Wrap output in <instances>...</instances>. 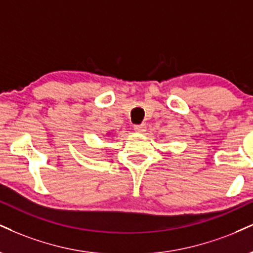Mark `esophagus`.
Returning a JSON list of instances; mask_svg holds the SVG:
<instances>
[{
	"mask_svg": "<svg viewBox=\"0 0 253 253\" xmlns=\"http://www.w3.org/2000/svg\"><path fill=\"white\" fill-rule=\"evenodd\" d=\"M134 130H135V132H138V133L145 132V130H146V125H145V124L135 125V126H134Z\"/></svg>",
	"mask_w": 253,
	"mask_h": 253,
	"instance_id": "obj_1",
	"label": "esophagus"
}]
</instances>
